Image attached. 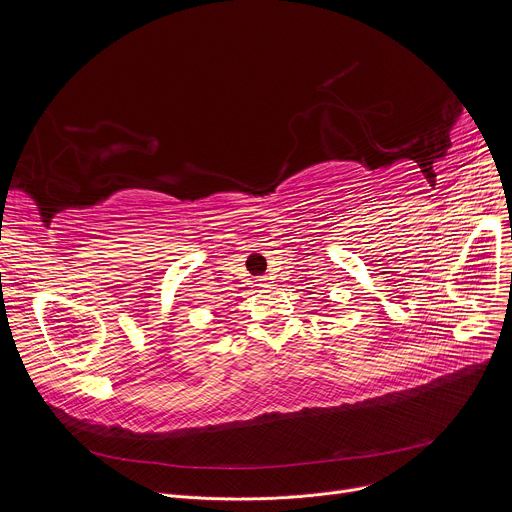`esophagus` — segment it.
<instances>
[{
    "instance_id": "1",
    "label": "esophagus",
    "mask_w": 512,
    "mask_h": 512,
    "mask_svg": "<svg viewBox=\"0 0 512 512\" xmlns=\"http://www.w3.org/2000/svg\"><path fill=\"white\" fill-rule=\"evenodd\" d=\"M255 281H257V283H255L257 287H269V285L273 283V279H271L269 275H261V277H257Z\"/></svg>"
}]
</instances>
